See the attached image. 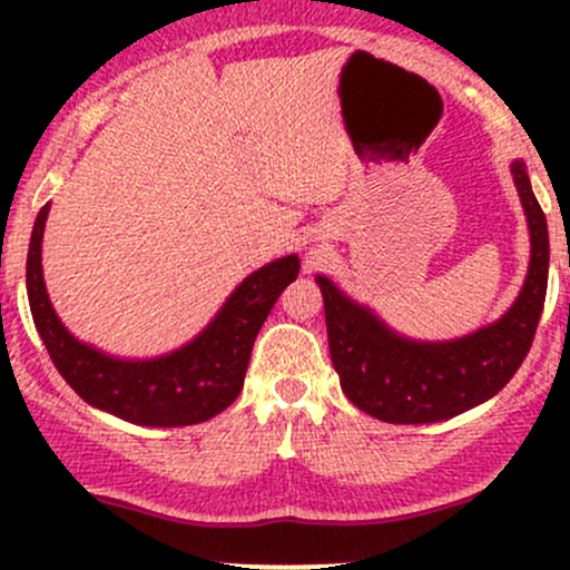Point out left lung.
I'll return each mask as SVG.
<instances>
[{"instance_id": "1", "label": "left lung", "mask_w": 570, "mask_h": 570, "mask_svg": "<svg viewBox=\"0 0 570 570\" xmlns=\"http://www.w3.org/2000/svg\"><path fill=\"white\" fill-rule=\"evenodd\" d=\"M512 176L531 230V265L520 297L495 324L448 343H421L396 335L330 278H316L332 364L343 394L358 410L385 423L448 421L499 394L520 370L544 311L549 233L525 163L514 160Z\"/></svg>"}]
</instances>
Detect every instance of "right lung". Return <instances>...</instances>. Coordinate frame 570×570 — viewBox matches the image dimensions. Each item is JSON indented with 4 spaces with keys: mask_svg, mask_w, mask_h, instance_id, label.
Wrapping results in <instances>:
<instances>
[{
    "mask_svg": "<svg viewBox=\"0 0 570 570\" xmlns=\"http://www.w3.org/2000/svg\"><path fill=\"white\" fill-rule=\"evenodd\" d=\"M50 203L37 214L26 257L31 318L56 370L90 407L136 426H193L219 415L244 389L259 326L297 278V254L259 267L235 289L214 322L179 351L158 358H117L77 340L50 305L42 278V233Z\"/></svg>",
    "mask_w": 570,
    "mask_h": 570,
    "instance_id": "obj_1",
    "label": "right lung"
}]
</instances>
